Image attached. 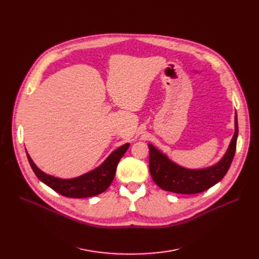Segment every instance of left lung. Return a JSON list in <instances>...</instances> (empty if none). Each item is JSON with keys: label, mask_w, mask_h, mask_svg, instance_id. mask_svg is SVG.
Listing matches in <instances>:
<instances>
[{"label": "left lung", "mask_w": 259, "mask_h": 259, "mask_svg": "<svg viewBox=\"0 0 259 259\" xmlns=\"http://www.w3.org/2000/svg\"><path fill=\"white\" fill-rule=\"evenodd\" d=\"M235 131L224 156L216 164L202 169H189L176 164L167 154L148 144L149 170L154 183L165 191L179 194L200 193L223 180L233 160L238 137L237 114L235 112Z\"/></svg>", "instance_id": "obj_1"}]
</instances>
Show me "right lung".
I'll return each mask as SVG.
<instances>
[{
  "mask_svg": "<svg viewBox=\"0 0 259 259\" xmlns=\"http://www.w3.org/2000/svg\"><path fill=\"white\" fill-rule=\"evenodd\" d=\"M130 144L127 143L118 147L99 167L73 179H60L43 172L36 167L30 155L26 153L34 174L40 182L63 196L84 198L101 194L110 186L114 179L118 161L125 154Z\"/></svg>",
  "mask_w": 259,
  "mask_h": 259,
  "instance_id": "add662e5",
  "label": "right lung"
}]
</instances>
